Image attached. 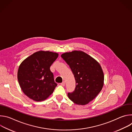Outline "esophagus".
I'll use <instances>...</instances> for the list:
<instances>
[{"mask_svg": "<svg viewBox=\"0 0 132 132\" xmlns=\"http://www.w3.org/2000/svg\"><path fill=\"white\" fill-rule=\"evenodd\" d=\"M61 85L62 86H65V81H63V82L61 83Z\"/></svg>", "mask_w": 132, "mask_h": 132, "instance_id": "34e87169", "label": "esophagus"}]
</instances>
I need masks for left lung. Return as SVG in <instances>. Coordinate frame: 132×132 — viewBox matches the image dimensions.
Here are the masks:
<instances>
[{
	"label": "left lung",
	"mask_w": 132,
	"mask_h": 132,
	"mask_svg": "<svg viewBox=\"0 0 132 132\" xmlns=\"http://www.w3.org/2000/svg\"><path fill=\"white\" fill-rule=\"evenodd\" d=\"M62 59L70 68L76 81L72 92H68L70 100L79 105H85L95 99L102 90L104 75L100 64L82 51L65 53Z\"/></svg>",
	"instance_id": "8db88e82"
}]
</instances>
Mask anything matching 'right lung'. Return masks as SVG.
<instances>
[{"label": "right lung", "mask_w": 132, "mask_h": 132, "mask_svg": "<svg viewBox=\"0 0 132 132\" xmlns=\"http://www.w3.org/2000/svg\"><path fill=\"white\" fill-rule=\"evenodd\" d=\"M59 54L39 51L24 60L18 71V80L25 95L35 101L45 100L53 92L55 82L50 67Z\"/></svg>", "instance_id": "right-lung-1"}]
</instances>
